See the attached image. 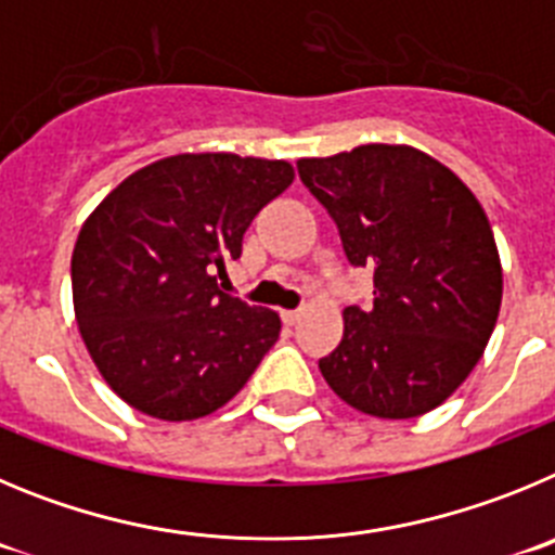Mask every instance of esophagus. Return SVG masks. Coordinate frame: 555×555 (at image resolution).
<instances>
[{
  "instance_id": "esophagus-1",
  "label": "esophagus",
  "mask_w": 555,
  "mask_h": 555,
  "mask_svg": "<svg viewBox=\"0 0 555 555\" xmlns=\"http://www.w3.org/2000/svg\"><path fill=\"white\" fill-rule=\"evenodd\" d=\"M282 321L287 323V326H296V323L301 321V309H287V312H282Z\"/></svg>"
}]
</instances>
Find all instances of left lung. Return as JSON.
Masks as SVG:
<instances>
[{
    "mask_svg": "<svg viewBox=\"0 0 555 555\" xmlns=\"http://www.w3.org/2000/svg\"><path fill=\"white\" fill-rule=\"evenodd\" d=\"M353 268H373V307H346L328 387L384 421L431 412L470 376L501 312L495 237L467 184L412 146L371 143L298 159Z\"/></svg>",
    "mask_w": 555,
    "mask_h": 555,
    "instance_id": "1",
    "label": "left lung"
}]
</instances>
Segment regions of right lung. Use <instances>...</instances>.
<instances>
[{
    "mask_svg": "<svg viewBox=\"0 0 555 555\" xmlns=\"http://www.w3.org/2000/svg\"><path fill=\"white\" fill-rule=\"evenodd\" d=\"M284 159L177 154L134 171L82 223L74 312L99 373L138 412L196 421L232 401L282 321L218 289L243 234L293 182Z\"/></svg>",
    "mask_w": 555,
    "mask_h": 555,
    "instance_id": "obj_1",
    "label": "right lung"
}]
</instances>
